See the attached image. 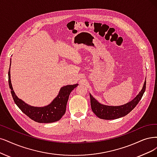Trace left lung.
<instances>
[{
	"label": "left lung",
	"mask_w": 157,
	"mask_h": 157,
	"mask_svg": "<svg viewBox=\"0 0 157 157\" xmlns=\"http://www.w3.org/2000/svg\"><path fill=\"white\" fill-rule=\"evenodd\" d=\"M146 79L145 80L142 90L136 97L131 101L120 106H111L101 104L90 94L92 111L96 115V117L103 120H114L123 117L129 114L140 101L146 90Z\"/></svg>",
	"instance_id": "1"
}]
</instances>
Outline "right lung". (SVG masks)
Here are the masks:
<instances>
[{
	"instance_id": "right-lung-1",
	"label": "right lung",
	"mask_w": 157,
	"mask_h": 157,
	"mask_svg": "<svg viewBox=\"0 0 157 157\" xmlns=\"http://www.w3.org/2000/svg\"><path fill=\"white\" fill-rule=\"evenodd\" d=\"M11 59L10 60L8 71V82L11 95L17 107L29 118L38 123H52L59 120L66 112L67 103L70 94L78 84L68 85L63 86L60 89L57 96L48 105L44 107L32 106L19 98L15 93L11 82Z\"/></svg>"
}]
</instances>
